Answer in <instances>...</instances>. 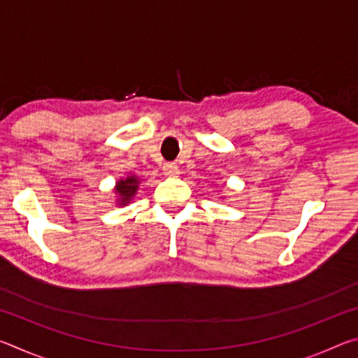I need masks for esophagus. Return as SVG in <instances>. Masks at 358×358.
<instances>
[{"mask_svg": "<svg viewBox=\"0 0 358 358\" xmlns=\"http://www.w3.org/2000/svg\"><path fill=\"white\" fill-rule=\"evenodd\" d=\"M162 172H164L166 177H177L178 167L175 164H164V167H162Z\"/></svg>", "mask_w": 358, "mask_h": 358, "instance_id": "34e87169", "label": "esophagus"}]
</instances>
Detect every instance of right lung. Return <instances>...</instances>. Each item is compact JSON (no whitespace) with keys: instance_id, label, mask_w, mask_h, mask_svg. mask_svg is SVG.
Returning <instances> with one entry per match:
<instances>
[{"instance_id":"add662e5","label":"right lung","mask_w":358,"mask_h":358,"mask_svg":"<svg viewBox=\"0 0 358 358\" xmlns=\"http://www.w3.org/2000/svg\"><path fill=\"white\" fill-rule=\"evenodd\" d=\"M138 186H141V180H138L137 175H128V177L120 178L113 187L115 199H117L115 205L126 207V205L131 203L138 191Z\"/></svg>"}]
</instances>
